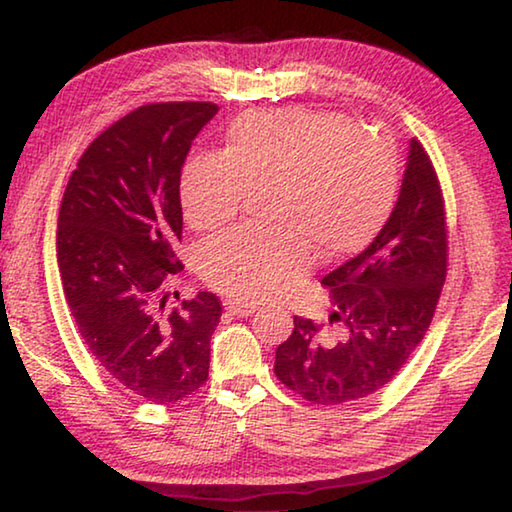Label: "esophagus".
I'll return each mask as SVG.
<instances>
[{
    "label": "esophagus",
    "instance_id": "1",
    "mask_svg": "<svg viewBox=\"0 0 512 512\" xmlns=\"http://www.w3.org/2000/svg\"><path fill=\"white\" fill-rule=\"evenodd\" d=\"M223 307H225V311H228V314L239 316V318L250 316L255 311V305H248V302H237V300H225Z\"/></svg>",
    "mask_w": 512,
    "mask_h": 512
}]
</instances>
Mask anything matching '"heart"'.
<instances>
[{
  "label": "heart",
  "instance_id": "1",
  "mask_svg": "<svg viewBox=\"0 0 512 512\" xmlns=\"http://www.w3.org/2000/svg\"><path fill=\"white\" fill-rule=\"evenodd\" d=\"M400 189V151L381 128L352 126L341 112L275 108L241 115L223 155L185 164L180 198L192 228L219 230L248 194H266L264 221L207 241L198 271L212 289L255 302L296 282L320 259L368 246L391 216Z\"/></svg>",
  "mask_w": 512,
  "mask_h": 512
}]
</instances>
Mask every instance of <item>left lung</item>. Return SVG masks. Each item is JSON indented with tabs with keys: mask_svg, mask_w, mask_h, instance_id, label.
<instances>
[{
	"mask_svg": "<svg viewBox=\"0 0 512 512\" xmlns=\"http://www.w3.org/2000/svg\"><path fill=\"white\" fill-rule=\"evenodd\" d=\"M447 273L443 194L427 151L409 142L400 196L379 235L327 273L329 325L293 318L275 375L311 404L361 400L388 384L418 348Z\"/></svg>",
	"mask_w": 512,
	"mask_h": 512,
	"instance_id": "1",
	"label": "left lung"
}]
</instances>
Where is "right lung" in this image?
Here are the masks:
<instances>
[{
  "instance_id": "obj_1",
  "label": "right lung",
  "mask_w": 512,
  "mask_h": 512,
  "mask_svg": "<svg viewBox=\"0 0 512 512\" xmlns=\"http://www.w3.org/2000/svg\"><path fill=\"white\" fill-rule=\"evenodd\" d=\"M214 103H151L81 155L58 212L56 259L85 345L133 395L176 404L205 384L221 302L201 291L164 311L183 235L180 171ZM178 296V293H176Z\"/></svg>"
}]
</instances>
